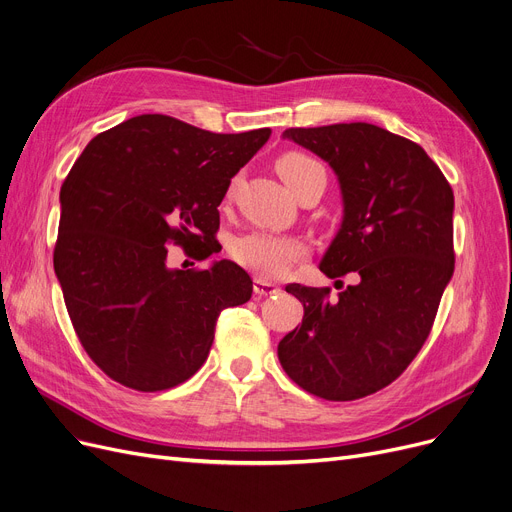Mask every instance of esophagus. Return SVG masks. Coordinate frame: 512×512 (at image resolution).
Returning a JSON list of instances; mask_svg holds the SVG:
<instances>
[{
	"label": "esophagus",
	"mask_w": 512,
	"mask_h": 512,
	"mask_svg": "<svg viewBox=\"0 0 512 512\" xmlns=\"http://www.w3.org/2000/svg\"><path fill=\"white\" fill-rule=\"evenodd\" d=\"M253 290H255V294H259V297H272V294L280 292V286L267 282L263 278H255L253 280Z\"/></svg>",
	"instance_id": "obj_1"
}]
</instances>
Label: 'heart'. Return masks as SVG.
Returning a JSON list of instances; mask_svg holds the SVG:
<instances>
[{"label": "heart", "instance_id": "b5f03b06", "mask_svg": "<svg viewBox=\"0 0 512 512\" xmlns=\"http://www.w3.org/2000/svg\"><path fill=\"white\" fill-rule=\"evenodd\" d=\"M278 172L292 188L294 195H301L315 180L326 182V170L319 161L301 151H288L278 159ZM232 197V188L226 201ZM307 253V245L288 234H276L270 230H251L236 236L230 242V255L236 263L247 267L259 278H280L288 267Z\"/></svg>", "mask_w": 512, "mask_h": 512}]
</instances>
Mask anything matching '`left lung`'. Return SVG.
Listing matches in <instances>:
<instances>
[{"instance_id":"obj_1","label":"left lung","mask_w":512,"mask_h":512,"mask_svg":"<svg viewBox=\"0 0 512 512\" xmlns=\"http://www.w3.org/2000/svg\"><path fill=\"white\" fill-rule=\"evenodd\" d=\"M284 137L338 174L344 220L319 270L357 282L336 299L330 288L288 284L305 315L278 359L309 394L357 400L392 384L432 332L454 272V195L417 143L375 124L288 128Z\"/></svg>"}]
</instances>
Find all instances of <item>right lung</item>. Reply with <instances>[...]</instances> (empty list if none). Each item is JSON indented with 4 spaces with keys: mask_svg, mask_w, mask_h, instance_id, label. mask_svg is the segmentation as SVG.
<instances>
[{
    "mask_svg": "<svg viewBox=\"0 0 512 512\" xmlns=\"http://www.w3.org/2000/svg\"><path fill=\"white\" fill-rule=\"evenodd\" d=\"M270 134L143 114L80 153L60 191L53 267L74 332L107 378L139 392L186 382L209 355L220 313L251 299L236 263L170 270L166 247L197 261L218 253V205Z\"/></svg>",
    "mask_w": 512,
    "mask_h": 512,
    "instance_id": "1",
    "label": "right lung"
}]
</instances>
